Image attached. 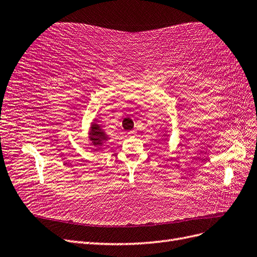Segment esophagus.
<instances>
[{"label":"esophagus","instance_id":"1","mask_svg":"<svg viewBox=\"0 0 257 257\" xmlns=\"http://www.w3.org/2000/svg\"><path fill=\"white\" fill-rule=\"evenodd\" d=\"M127 134H128V136H130V137H134L137 133H136V131H130Z\"/></svg>","mask_w":257,"mask_h":257}]
</instances>
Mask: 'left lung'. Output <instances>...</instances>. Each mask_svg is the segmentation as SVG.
<instances>
[{
	"mask_svg": "<svg viewBox=\"0 0 257 257\" xmlns=\"http://www.w3.org/2000/svg\"><path fill=\"white\" fill-rule=\"evenodd\" d=\"M161 136H162V138H161V142H163V143H168V137H169V135L167 134V132H164V133L163 134H161Z\"/></svg>",
	"mask_w": 257,
	"mask_h": 257,
	"instance_id": "8db88e82",
	"label": "left lung"
}]
</instances>
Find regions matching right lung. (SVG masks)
Returning <instances> with one entry per match:
<instances>
[{"label":"right lung","mask_w":257,"mask_h":257,"mask_svg":"<svg viewBox=\"0 0 257 257\" xmlns=\"http://www.w3.org/2000/svg\"><path fill=\"white\" fill-rule=\"evenodd\" d=\"M88 135H89V141L91 143L92 149L95 151L102 150L104 144L109 142L110 139L109 135H107L106 132H104V128L95 122V119L90 123Z\"/></svg>","instance_id":"1"}]
</instances>
